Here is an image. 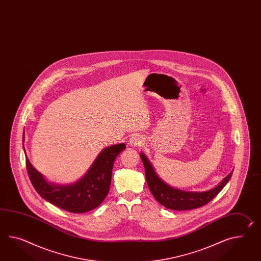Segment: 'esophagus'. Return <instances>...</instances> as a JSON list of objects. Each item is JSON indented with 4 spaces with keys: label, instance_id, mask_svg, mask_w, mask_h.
I'll list each match as a JSON object with an SVG mask.
<instances>
[{
    "label": "esophagus",
    "instance_id": "1",
    "mask_svg": "<svg viewBox=\"0 0 261 261\" xmlns=\"http://www.w3.org/2000/svg\"><path fill=\"white\" fill-rule=\"evenodd\" d=\"M128 142H129L130 146L137 147L140 146L144 141H143V139L139 135H134L129 139Z\"/></svg>",
    "mask_w": 261,
    "mask_h": 261
}]
</instances>
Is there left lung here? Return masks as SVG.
<instances>
[{
	"label": "left lung",
	"instance_id": "obj_1",
	"mask_svg": "<svg viewBox=\"0 0 261 261\" xmlns=\"http://www.w3.org/2000/svg\"><path fill=\"white\" fill-rule=\"evenodd\" d=\"M140 158L145 168L147 184L155 200L169 210H189L198 208L210 203L218 193L223 190L232 176L230 172L226 177L215 188L205 191H186L172 188L159 177L150 160L144 153H140Z\"/></svg>",
	"mask_w": 261,
	"mask_h": 261
}]
</instances>
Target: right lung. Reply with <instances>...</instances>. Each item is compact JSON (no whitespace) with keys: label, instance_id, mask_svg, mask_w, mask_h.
Wrapping results in <instances>:
<instances>
[{"label":"right lung","instance_id":"right-lung-1","mask_svg":"<svg viewBox=\"0 0 261 261\" xmlns=\"http://www.w3.org/2000/svg\"><path fill=\"white\" fill-rule=\"evenodd\" d=\"M24 142V132L22 137ZM126 148L124 143L102 149L82 178L68 185L48 182L26 156V169L35 190L47 202L71 213H85L99 206L107 197L115 159Z\"/></svg>","mask_w":261,"mask_h":261}]
</instances>
